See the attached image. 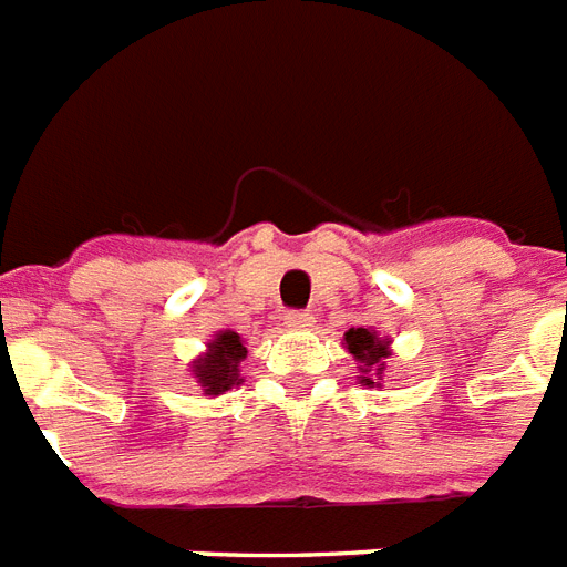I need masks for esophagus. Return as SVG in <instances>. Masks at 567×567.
Wrapping results in <instances>:
<instances>
[{"label": "esophagus", "mask_w": 567, "mask_h": 567, "mask_svg": "<svg viewBox=\"0 0 567 567\" xmlns=\"http://www.w3.org/2000/svg\"><path fill=\"white\" fill-rule=\"evenodd\" d=\"M311 323H315V318H311L309 311H302V309L285 311V327L288 329H309Z\"/></svg>", "instance_id": "obj_1"}]
</instances>
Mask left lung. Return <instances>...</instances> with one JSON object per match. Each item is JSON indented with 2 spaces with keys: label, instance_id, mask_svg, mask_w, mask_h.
<instances>
[{
  "label": "left lung",
  "instance_id": "1",
  "mask_svg": "<svg viewBox=\"0 0 567 567\" xmlns=\"http://www.w3.org/2000/svg\"><path fill=\"white\" fill-rule=\"evenodd\" d=\"M347 350L353 353L355 362L362 364V382L373 385L371 377H382V371H385V362H382L388 355L385 338H379L373 329H350L347 332Z\"/></svg>",
  "mask_w": 567,
  "mask_h": 567
}]
</instances>
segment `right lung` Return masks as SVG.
I'll return each instance as SVG.
<instances>
[{
	"instance_id": "add662e5",
	"label": "right lung",
	"mask_w": 567,
	"mask_h": 567,
	"mask_svg": "<svg viewBox=\"0 0 567 567\" xmlns=\"http://www.w3.org/2000/svg\"><path fill=\"white\" fill-rule=\"evenodd\" d=\"M247 355V347L240 344L238 332H220L208 344V353L194 362V377L203 385L205 394H223L240 382V362Z\"/></svg>"
}]
</instances>
